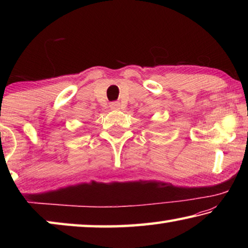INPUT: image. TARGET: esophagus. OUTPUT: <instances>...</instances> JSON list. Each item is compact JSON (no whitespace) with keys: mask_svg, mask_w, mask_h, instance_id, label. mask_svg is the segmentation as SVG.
Wrapping results in <instances>:
<instances>
[{"mask_svg":"<svg viewBox=\"0 0 248 248\" xmlns=\"http://www.w3.org/2000/svg\"><path fill=\"white\" fill-rule=\"evenodd\" d=\"M120 107H121V105L119 102H112L110 104V108L114 109V110H118V109H120Z\"/></svg>","mask_w":248,"mask_h":248,"instance_id":"1","label":"esophagus"}]
</instances>
